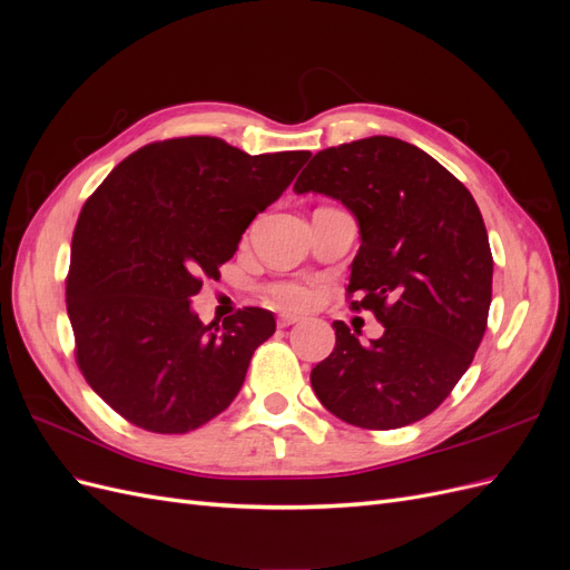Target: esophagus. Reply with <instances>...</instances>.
I'll return each instance as SVG.
<instances>
[{
    "instance_id": "1",
    "label": "esophagus",
    "mask_w": 570,
    "mask_h": 570,
    "mask_svg": "<svg viewBox=\"0 0 570 570\" xmlns=\"http://www.w3.org/2000/svg\"><path fill=\"white\" fill-rule=\"evenodd\" d=\"M299 321H302V316H297V314H281V316H278V325H281V327L295 325V323H299Z\"/></svg>"
}]
</instances>
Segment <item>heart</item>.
<instances>
[{"label": "heart", "mask_w": 570, "mask_h": 570, "mask_svg": "<svg viewBox=\"0 0 570 570\" xmlns=\"http://www.w3.org/2000/svg\"><path fill=\"white\" fill-rule=\"evenodd\" d=\"M266 292H268V299L283 308H306V306H312L316 299L314 285L297 283V281L273 283V285H268Z\"/></svg>", "instance_id": "obj_1"}]
</instances>
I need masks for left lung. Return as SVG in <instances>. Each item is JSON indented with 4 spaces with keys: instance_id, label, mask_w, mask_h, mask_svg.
Here are the masks:
<instances>
[{
    "instance_id": "left-lung-1",
    "label": "left lung",
    "mask_w": 570,
    "mask_h": 570,
    "mask_svg": "<svg viewBox=\"0 0 570 570\" xmlns=\"http://www.w3.org/2000/svg\"><path fill=\"white\" fill-rule=\"evenodd\" d=\"M295 193L340 199L356 216L350 306L385 327L361 344L333 323L335 350L312 371L321 404L366 430L425 419L469 371L488 327L492 252L473 195L430 154L385 135L318 151Z\"/></svg>"
}]
</instances>
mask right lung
Instances as JSON below:
<instances>
[{
  "instance_id": "obj_1",
  "label": "right lung",
  "mask_w": 570,
  "mask_h": 570,
  "mask_svg": "<svg viewBox=\"0 0 570 570\" xmlns=\"http://www.w3.org/2000/svg\"><path fill=\"white\" fill-rule=\"evenodd\" d=\"M308 157L174 137L132 151L85 202L66 312L80 373L128 423L180 435L230 406L275 318L245 306L204 325L189 299Z\"/></svg>"
}]
</instances>
